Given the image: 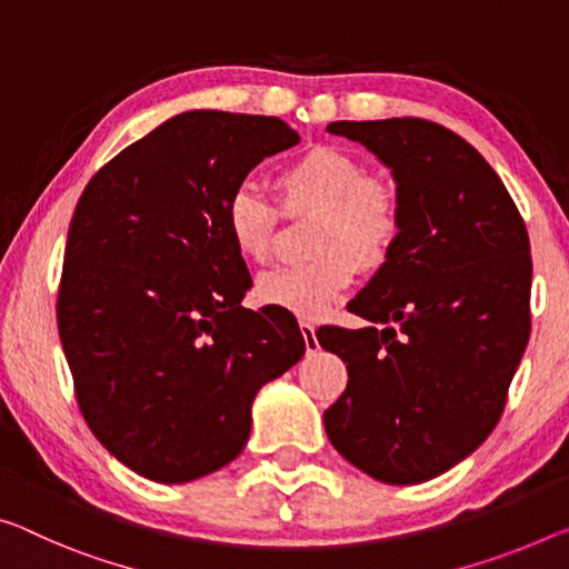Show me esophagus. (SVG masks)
<instances>
[{
    "mask_svg": "<svg viewBox=\"0 0 569 569\" xmlns=\"http://www.w3.org/2000/svg\"><path fill=\"white\" fill-rule=\"evenodd\" d=\"M301 333H303V341H306V351L313 355V351L319 349V339H317V329H313V323L301 321Z\"/></svg>",
    "mask_w": 569,
    "mask_h": 569,
    "instance_id": "obj_1",
    "label": "esophagus"
}]
</instances>
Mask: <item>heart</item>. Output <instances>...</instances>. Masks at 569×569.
Returning a JSON list of instances; mask_svg holds the SVG:
<instances>
[{"instance_id": "1", "label": "heart", "mask_w": 569, "mask_h": 569, "mask_svg": "<svg viewBox=\"0 0 569 569\" xmlns=\"http://www.w3.org/2000/svg\"><path fill=\"white\" fill-rule=\"evenodd\" d=\"M273 187L286 212L317 210L311 224L317 256L268 270L258 281V296L301 321L323 319L355 281V254L365 268H380L392 256L402 236L398 189L337 147L306 149L278 171ZM222 224L242 260L266 263L273 256L278 210L250 187L228 197Z\"/></svg>"}]
</instances>
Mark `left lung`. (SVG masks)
<instances>
[{
	"label": "left lung",
	"instance_id": "8db88e82",
	"mask_svg": "<svg viewBox=\"0 0 569 569\" xmlns=\"http://www.w3.org/2000/svg\"><path fill=\"white\" fill-rule=\"evenodd\" d=\"M327 131L392 169L402 236L349 303L372 327L317 333L349 372L323 426L359 471L422 483L471 456L501 418L531 331L529 236L489 161L446 126L408 116Z\"/></svg>",
	"mask_w": 569,
	"mask_h": 569
}]
</instances>
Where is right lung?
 <instances>
[{"mask_svg": "<svg viewBox=\"0 0 569 569\" xmlns=\"http://www.w3.org/2000/svg\"><path fill=\"white\" fill-rule=\"evenodd\" d=\"M299 133L276 116L187 111L90 177L68 228L58 331L93 436L143 479L184 483L248 443L250 405L306 341L242 309L228 197Z\"/></svg>", "mask_w": 569, "mask_h": 569, "instance_id": "right-lung-1", "label": "right lung"}]
</instances>
